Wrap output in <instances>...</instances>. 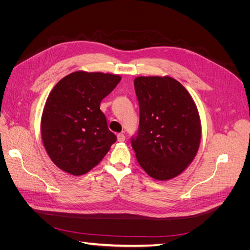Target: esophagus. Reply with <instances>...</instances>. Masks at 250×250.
<instances>
[{"mask_svg": "<svg viewBox=\"0 0 250 250\" xmlns=\"http://www.w3.org/2000/svg\"><path fill=\"white\" fill-rule=\"evenodd\" d=\"M117 138H118V142H124L125 141V135L123 133H119L117 135Z\"/></svg>", "mask_w": 250, "mask_h": 250, "instance_id": "obj_1", "label": "esophagus"}]
</instances>
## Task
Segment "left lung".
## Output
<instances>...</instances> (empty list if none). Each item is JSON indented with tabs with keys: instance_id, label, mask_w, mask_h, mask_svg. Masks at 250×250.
<instances>
[{
	"instance_id": "8db88e82",
	"label": "left lung",
	"mask_w": 250,
	"mask_h": 250,
	"mask_svg": "<svg viewBox=\"0 0 250 250\" xmlns=\"http://www.w3.org/2000/svg\"><path fill=\"white\" fill-rule=\"evenodd\" d=\"M134 89L140 125L131 145L138 163L156 180L176 177L199 149L201 122L197 106L185 86L169 76L137 77Z\"/></svg>"
}]
</instances>
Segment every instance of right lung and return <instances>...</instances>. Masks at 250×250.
<instances>
[{
	"mask_svg": "<svg viewBox=\"0 0 250 250\" xmlns=\"http://www.w3.org/2000/svg\"><path fill=\"white\" fill-rule=\"evenodd\" d=\"M120 80L119 75L77 71L53 87L42 110L41 133L44 149L59 169L83 175L116 142L100 103Z\"/></svg>",
	"mask_w": 250,
	"mask_h": 250,
	"instance_id": "add662e5",
	"label": "right lung"
}]
</instances>
